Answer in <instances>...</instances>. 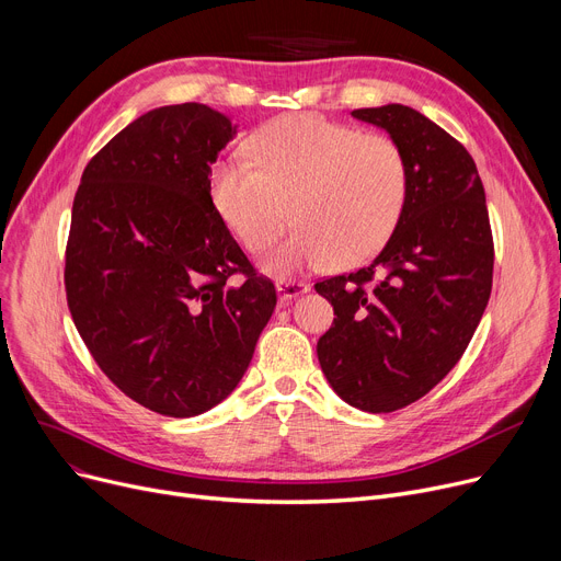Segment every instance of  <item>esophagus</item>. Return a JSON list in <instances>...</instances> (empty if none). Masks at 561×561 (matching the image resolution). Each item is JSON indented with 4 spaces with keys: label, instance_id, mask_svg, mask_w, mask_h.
<instances>
[{
    "label": "esophagus",
    "instance_id": "esophagus-1",
    "mask_svg": "<svg viewBox=\"0 0 561 561\" xmlns=\"http://www.w3.org/2000/svg\"><path fill=\"white\" fill-rule=\"evenodd\" d=\"M309 286L302 284V282H290V279H279L277 282V293H279V300H293L302 296V293H307Z\"/></svg>",
    "mask_w": 561,
    "mask_h": 561
}]
</instances>
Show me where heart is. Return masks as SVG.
<instances>
[{
	"mask_svg": "<svg viewBox=\"0 0 561 561\" xmlns=\"http://www.w3.org/2000/svg\"><path fill=\"white\" fill-rule=\"evenodd\" d=\"M409 188V159L393 136L322 115H293L261 129L250 154L225 157L209 182L220 218L250 252L275 239L290 204L296 225L261 259L273 277L375 254L396 231Z\"/></svg>",
	"mask_w": 561,
	"mask_h": 561,
	"instance_id": "1",
	"label": "heart"
}]
</instances>
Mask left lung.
Segmentation results:
<instances>
[{
    "label": "left lung",
    "mask_w": 561,
    "mask_h": 561,
    "mask_svg": "<svg viewBox=\"0 0 561 561\" xmlns=\"http://www.w3.org/2000/svg\"><path fill=\"white\" fill-rule=\"evenodd\" d=\"M352 115L404 147L411 188L368 265L316 282L336 316L316 352L341 400L389 414L430 393L461 359L491 296L493 236L476 161L459 140L402 104Z\"/></svg>",
    "instance_id": "8db88e82"
}]
</instances>
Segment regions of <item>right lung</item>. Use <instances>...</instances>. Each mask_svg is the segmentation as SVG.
Instances as JSON below:
<instances>
[{
    "label": "right lung",
    "mask_w": 561,
    "mask_h": 561,
    "mask_svg": "<svg viewBox=\"0 0 561 561\" xmlns=\"http://www.w3.org/2000/svg\"><path fill=\"white\" fill-rule=\"evenodd\" d=\"M233 134L206 104L154 108L88 161L75 195L66 296L77 332L113 385L161 416L222 402L277 305L211 199V163Z\"/></svg>",
    "instance_id": "obj_1"
}]
</instances>
